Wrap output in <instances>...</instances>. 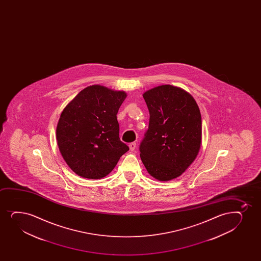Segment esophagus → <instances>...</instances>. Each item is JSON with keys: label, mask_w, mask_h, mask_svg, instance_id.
Returning <instances> with one entry per match:
<instances>
[{"label": "esophagus", "mask_w": 261, "mask_h": 261, "mask_svg": "<svg viewBox=\"0 0 261 261\" xmlns=\"http://www.w3.org/2000/svg\"><path fill=\"white\" fill-rule=\"evenodd\" d=\"M129 150L133 151V150H136V147H137V144H136V142H132L130 144H129Z\"/></svg>", "instance_id": "obj_1"}]
</instances>
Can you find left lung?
<instances>
[{"mask_svg": "<svg viewBox=\"0 0 261 261\" xmlns=\"http://www.w3.org/2000/svg\"><path fill=\"white\" fill-rule=\"evenodd\" d=\"M143 96L150 122L139 146L142 162L156 179H174L189 167L200 149V111L189 93L168 84Z\"/></svg>", "mask_w": 261, "mask_h": 261, "instance_id": "obj_1", "label": "left lung"}]
</instances>
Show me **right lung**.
Listing matches in <instances>:
<instances>
[{"label":"right lung","mask_w":261,"mask_h":261,"mask_svg":"<svg viewBox=\"0 0 261 261\" xmlns=\"http://www.w3.org/2000/svg\"><path fill=\"white\" fill-rule=\"evenodd\" d=\"M125 92L100 85L85 88L64 108L57 127L59 150L80 177L107 176L129 147L120 140L117 111Z\"/></svg>","instance_id":"obj_1"}]
</instances>
